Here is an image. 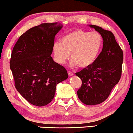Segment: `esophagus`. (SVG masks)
Wrapping results in <instances>:
<instances>
[{"instance_id":"esophagus-1","label":"esophagus","mask_w":133,"mask_h":133,"mask_svg":"<svg viewBox=\"0 0 133 133\" xmlns=\"http://www.w3.org/2000/svg\"><path fill=\"white\" fill-rule=\"evenodd\" d=\"M68 75L69 76H72L73 75V73L71 71H68Z\"/></svg>"}]
</instances>
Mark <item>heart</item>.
Here are the masks:
<instances>
[{"instance_id": "heart-1", "label": "heart", "mask_w": 133, "mask_h": 133, "mask_svg": "<svg viewBox=\"0 0 133 133\" xmlns=\"http://www.w3.org/2000/svg\"><path fill=\"white\" fill-rule=\"evenodd\" d=\"M103 44L99 33L78 29L64 36L61 42H55L52 50L55 60L59 64H64L71 54L72 68L79 65L80 68L86 69L97 60Z\"/></svg>"}]
</instances>
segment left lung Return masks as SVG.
I'll use <instances>...</instances> for the list:
<instances>
[{
  "label": "left lung",
  "instance_id": "obj_1",
  "mask_svg": "<svg viewBox=\"0 0 133 133\" xmlns=\"http://www.w3.org/2000/svg\"><path fill=\"white\" fill-rule=\"evenodd\" d=\"M101 35L103 47L97 60L89 68L76 73L82 81L77 96L86 105L101 104L109 97L119 81L122 73L123 52L114 34L102 27L89 25Z\"/></svg>",
  "mask_w": 133,
  "mask_h": 133
}]
</instances>
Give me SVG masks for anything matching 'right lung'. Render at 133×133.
I'll return each mask as SVG.
<instances>
[{
	"label": "right lung",
	"instance_id": "add662e5",
	"mask_svg": "<svg viewBox=\"0 0 133 133\" xmlns=\"http://www.w3.org/2000/svg\"><path fill=\"white\" fill-rule=\"evenodd\" d=\"M57 24L43 23L27 30L12 52L10 68L15 87L24 98L36 106L51 103L57 84L68 77L66 69L51 56L55 36L62 27Z\"/></svg>",
	"mask_w": 133,
	"mask_h": 133
}]
</instances>
